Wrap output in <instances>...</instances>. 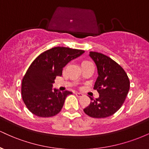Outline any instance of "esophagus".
Here are the masks:
<instances>
[{"label":"esophagus","mask_w":149,"mask_h":149,"mask_svg":"<svg viewBox=\"0 0 149 149\" xmlns=\"http://www.w3.org/2000/svg\"><path fill=\"white\" fill-rule=\"evenodd\" d=\"M76 95L78 97H81L83 95L82 93H80V92H76Z\"/></svg>","instance_id":"obj_1"}]
</instances>
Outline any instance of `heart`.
Instances as JSON below:
<instances>
[{"label":"heart","mask_w":149,"mask_h":149,"mask_svg":"<svg viewBox=\"0 0 149 149\" xmlns=\"http://www.w3.org/2000/svg\"><path fill=\"white\" fill-rule=\"evenodd\" d=\"M90 61H83V62H82V64H90Z\"/></svg>","instance_id":"b5f03b06"}]
</instances>
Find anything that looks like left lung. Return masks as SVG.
I'll list each match as a JSON object with an SVG mask.
<instances>
[{
	"label": "left lung",
	"mask_w": 149,
	"mask_h": 149,
	"mask_svg": "<svg viewBox=\"0 0 149 149\" xmlns=\"http://www.w3.org/2000/svg\"><path fill=\"white\" fill-rule=\"evenodd\" d=\"M90 57L97 68L94 89L100 94L94 100L90 97V105L83 109L87 115L102 118L112 116L123 104L130 90V80L124 69L110 57L102 53L90 52Z\"/></svg>",
	"instance_id": "left-lung-1"
}]
</instances>
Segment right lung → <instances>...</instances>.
I'll return each mask as SVG.
<instances>
[{
  "mask_svg": "<svg viewBox=\"0 0 149 149\" xmlns=\"http://www.w3.org/2000/svg\"><path fill=\"white\" fill-rule=\"evenodd\" d=\"M84 50L55 47L36 58L25 73L22 83V100L27 109L39 117H52L60 112L64 101L72 92L53 89L57 76L62 75L63 68Z\"/></svg>",
  "mask_w": 149,
  "mask_h": 149,
  "instance_id": "add662e5",
  "label": "right lung"
}]
</instances>
